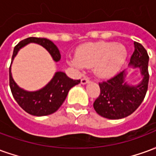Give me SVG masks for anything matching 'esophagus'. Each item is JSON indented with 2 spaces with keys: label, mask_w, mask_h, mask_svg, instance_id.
I'll return each mask as SVG.
<instances>
[{
  "label": "esophagus",
  "mask_w": 156,
  "mask_h": 156,
  "mask_svg": "<svg viewBox=\"0 0 156 156\" xmlns=\"http://www.w3.org/2000/svg\"><path fill=\"white\" fill-rule=\"evenodd\" d=\"M89 81H90L89 78H87V77H83V78L81 79V83L82 84H86V83H89Z\"/></svg>",
  "instance_id": "esophagus-1"
}]
</instances>
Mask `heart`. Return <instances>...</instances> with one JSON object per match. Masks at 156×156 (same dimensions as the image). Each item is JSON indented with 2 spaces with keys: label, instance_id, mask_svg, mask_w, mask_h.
Returning a JSON list of instances; mask_svg holds the SVG:
<instances>
[{
  "label": "heart",
  "instance_id": "obj_1",
  "mask_svg": "<svg viewBox=\"0 0 156 156\" xmlns=\"http://www.w3.org/2000/svg\"><path fill=\"white\" fill-rule=\"evenodd\" d=\"M127 58V49L124 45L108 41L90 42L81 46L76 51V58L69 59L75 68H94L101 78L115 75Z\"/></svg>",
  "mask_w": 156,
  "mask_h": 156
}]
</instances>
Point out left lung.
Listing matches in <instances>:
<instances>
[{
  "label": "left lung",
  "mask_w": 156,
  "mask_h": 156,
  "mask_svg": "<svg viewBox=\"0 0 156 156\" xmlns=\"http://www.w3.org/2000/svg\"><path fill=\"white\" fill-rule=\"evenodd\" d=\"M134 51L129 65L139 68L143 75L140 83L130 86L124 83V71L107 80L98 83L100 94L94 103L95 111L102 117L119 119L133 114L144 100L148 89L150 74L148 71L149 55L145 48L134 41Z\"/></svg>",
  "instance_id": "1"
}]
</instances>
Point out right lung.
Wrapping results in <instances>:
<instances>
[{
	"instance_id": "add662e5",
	"label": "right lung",
	"mask_w": 156,
	"mask_h": 156,
	"mask_svg": "<svg viewBox=\"0 0 156 156\" xmlns=\"http://www.w3.org/2000/svg\"><path fill=\"white\" fill-rule=\"evenodd\" d=\"M30 42L41 45L49 51L54 61L58 62L61 59L60 52L52 41L47 38L31 37L21 41L14 48L12 62L19 49ZM79 83L80 79L73 80L68 78L64 73L58 72L51 82L43 88L36 92H27L16 85L12 77L11 66L9 68V84L15 100L27 113L36 116L51 115L57 111L67 98L70 88Z\"/></svg>"
}]
</instances>
